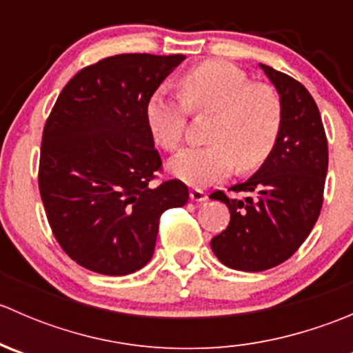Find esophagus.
Wrapping results in <instances>:
<instances>
[{"mask_svg":"<svg viewBox=\"0 0 353 353\" xmlns=\"http://www.w3.org/2000/svg\"><path fill=\"white\" fill-rule=\"evenodd\" d=\"M190 198L193 199V201H206V199H208L205 191L199 190V188H193V190L190 191Z\"/></svg>","mask_w":353,"mask_h":353,"instance_id":"34e87169","label":"esophagus"}]
</instances>
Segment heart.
Returning <instances> with one entry per match:
<instances>
[{
    "mask_svg": "<svg viewBox=\"0 0 353 353\" xmlns=\"http://www.w3.org/2000/svg\"><path fill=\"white\" fill-rule=\"evenodd\" d=\"M181 97L157 90L148 99L147 124L163 150L176 152L188 114L215 112L206 147L188 148L170 162L176 177L193 186L223 179L234 163L239 170L261 165L275 148L282 130L280 95L268 83H251L243 70L227 61H206L179 80Z\"/></svg>",
    "mask_w": 353,
    "mask_h": 353,
    "instance_id": "obj_1",
    "label": "heart"
}]
</instances>
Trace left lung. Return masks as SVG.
<instances>
[{"instance_id": "8db88e82", "label": "left lung", "mask_w": 353, "mask_h": 353, "mask_svg": "<svg viewBox=\"0 0 353 353\" xmlns=\"http://www.w3.org/2000/svg\"><path fill=\"white\" fill-rule=\"evenodd\" d=\"M261 68L282 101L279 140L258 172L230 188L254 198L232 199L223 191L210 194L230 212L227 229L212 239L213 252L241 272L273 268L301 248L321 213L328 172V140L312 95L295 78Z\"/></svg>"}]
</instances>
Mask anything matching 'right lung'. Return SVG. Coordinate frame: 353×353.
<instances>
[{"label":"right lung","mask_w":353,"mask_h":353,"mask_svg":"<svg viewBox=\"0 0 353 353\" xmlns=\"http://www.w3.org/2000/svg\"><path fill=\"white\" fill-rule=\"evenodd\" d=\"M184 58L134 52L85 66L46 121L39 191L56 241L83 268L110 276L143 268L160 215L190 199L183 181L155 183L162 159L145 116Z\"/></svg>","instance_id":"1"}]
</instances>
